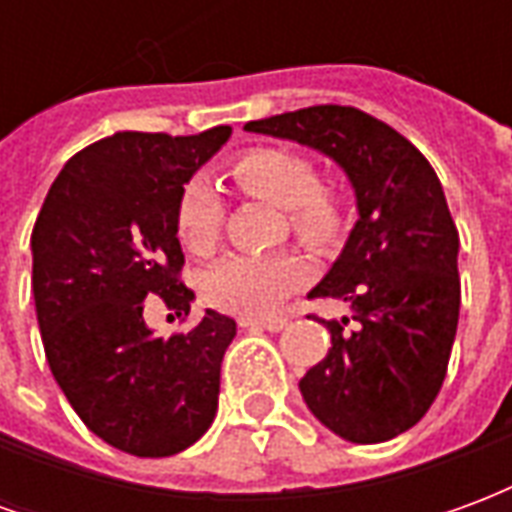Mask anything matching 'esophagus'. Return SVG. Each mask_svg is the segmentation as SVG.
<instances>
[{
	"label": "esophagus",
	"instance_id": "34e87169",
	"mask_svg": "<svg viewBox=\"0 0 512 512\" xmlns=\"http://www.w3.org/2000/svg\"><path fill=\"white\" fill-rule=\"evenodd\" d=\"M238 326L244 329H266V332H279L288 326V318H238Z\"/></svg>",
	"mask_w": 512,
	"mask_h": 512
}]
</instances>
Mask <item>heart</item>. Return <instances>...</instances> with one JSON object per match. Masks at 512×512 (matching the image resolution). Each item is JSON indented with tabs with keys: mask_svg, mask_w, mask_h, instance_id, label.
<instances>
[{
	"mask_svg": "<svg viewBox=\"0 0 512 512\" xmlns=\"http://www.w3.org/2000/svg\"><path fill=\"white\" fill-rule=\"evenodd\" d=\"M238 189L288 211L301 244L326 249L343 233L345 211L334 191L323 189L310 158L285 147H257L230 167ZM224 205L208 180L186 186L178 205V238L191 255H211L222 238ZM304 263L293 255H230L202 277L208 304L238 315H263L304 282Z\"/></svg>",
	"mask_w": 512,
	"mask_h": 512,
	"instance_id": "heart-1",
	"label": "heart"
}]
</instances>
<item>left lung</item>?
Wrapping results in <instances>:
<instances>
[{
	"mask_svg": "<svg viewBox=\"0 0 512 512\" xmlns=\"http://www.w3.org/2000/svg\"><path fill=\"white\" fill-rule=\"evenodd\" d=\"M246 131L318 150L356 197L354 230L312 299L351 321H318L332 348L299 381L315 419L354 444H378L425 417L447 373L458 310V230L436 172L417 147L354 106H310Z\"/></svg>",
	"mask_w": 512,
	"mask_h": 512,
	"instance_id": "left-lung-1",
	"label": "left lung"
}]
</instances>
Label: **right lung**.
<instances>
[{
	"label": "right lung",
	"mask_w": 512,
	"mask_h": 512,
	"mask_svg": "<svg viewBox=\"0 0 512 512\" xmlns=\"http://www.w3.org/2000/svg\"><path fill=\"white\" fill-rule=\"evenodd\" d=\"M117 131L62 167L32 230V293L51 376L98 439L167 458L211 428L235 321L205 310L191 332L156 337L147 296L189 315L178 279L183 186L230 139Z\"/></svg>",
	"instance_id": "add662e5"
}]
</instances>
